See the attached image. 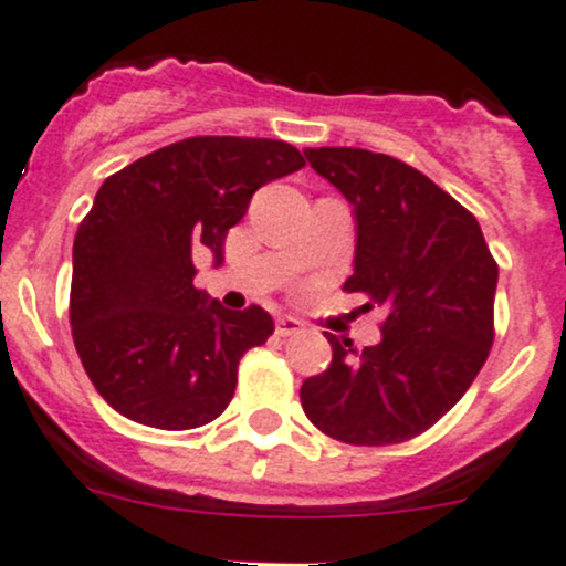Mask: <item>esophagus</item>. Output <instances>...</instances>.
Masks as SVG:
<instances>
[{
	"label": "esophagus",
	"mask_w": 566,
	"mask_h": 566,
	"mask_svg": "<svg viewBox=\"0 0 566 566\" xmlns=\"http://www.w3.org/2000/svg\"><path fill=\"white\" fill-rule=\"evenodd\" d=\"M303 325L295 317H279L276 319V336H295L301 333Z\"/></svg>",
	"instance_id": "esophagus-1"
}]
</instances>
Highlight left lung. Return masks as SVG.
<instances>
[{
	"label": "left lung",
	"instance_id": "1",
	"mask_svg": "<svg viewBox=\"0 0 566 566\" xmlns=\"http://www.w3.org/2000/svg\"><path fill=\"white\" fill-rule=\"evenodd\" d=\"M355 217L347 293L388 308L382 342L325 333L333 360L301 385L306 418L347 444H398L461 401L493 344L499 265L478 219L431 178L366 148H306Z\"/></svg>",
	"mask_w": 566,
	"mask_h": 566
}]
</instances>
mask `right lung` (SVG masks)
Returning a JSON list of instances; mask_svg holds the SVG:
<instances>
[{"label": "right lung", "mask_w": 566, "mask_h": 566, "mask_svg": "<svg viewBox=\"0 0 566 566\" xmlns=\"http://www.w3.org/2000/svg\"><path fill=\"white\" fill-rule=\"evenodd\" d=\"M284 140L206 135L105 178L73 243L70 325L99 396L135 423L189 431L228 409L238 360L265 344V308L230 312L192 284L198 252L224 238L260 187L295 174Z\"/></svg>", "instance_id": "right-lung-1"}]
</instances>
